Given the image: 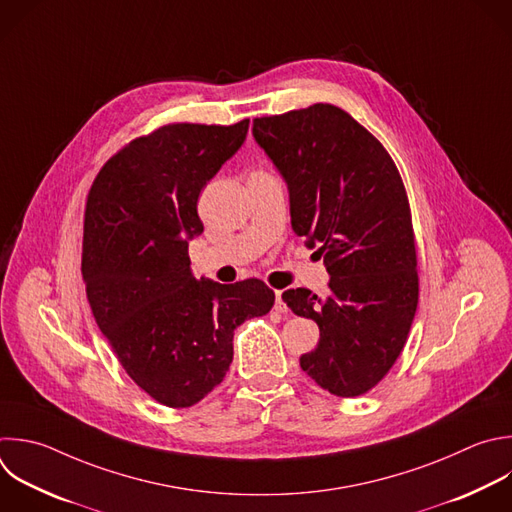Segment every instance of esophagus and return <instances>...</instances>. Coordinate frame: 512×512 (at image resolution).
I'll return each mask as SVG.
<instances>
[{
    "label": "esophagus",
    "mask_w": 512,
    "mask_h": 512,
    "mask_svg": "<svg viewBox=\"0 0 512 512\" xmlns=\"http://www.w3.org/2000/svg\"><path fill=\"white\" fill-rule=\"evenodd\" d=\"M275 311H279V313L287 311V305L283 301V291H275Z\"/></svg>",
    "instance_id": "esophagus-1"
}]
</instances>
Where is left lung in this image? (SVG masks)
I'll use <instances>...</instances> for the list:
<instances>
[{
    "mask_svg": "<svg viewBox=\"0 0 512 512\" xmlns=\"http://www.w3.org/2000/svg\"><path fill=\"white\" fill-rule=\"evenodd\" d=\"M253 136L287 183L293 231L317 245L329 273L323 299L303 287L283 293L319 327L299 366L335 396H362L402 354L418 307L402 177L382 142L333 104L255 118Z\"/></svg>",
    "mask_w": 512,
    "mask_h": 512,
    "instance_id": "1",
    "label": "left lung"
}]
</instances>
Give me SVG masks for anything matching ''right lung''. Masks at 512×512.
I'll use <instances>...</instances> for the list:
<instances>
[{
    "label": "right lung",
    "mask_w": 512,
    "mask_h": 512,
    "mask_svg": "<svg viewBox=\"0 0 512 512\" xmlns=\"http://www.w3.org/2000/svg\"><path fill=\"white\" fill-rule=\"evenodd\" d=\"M249 120L177 122L134 138L92 183L82 277L94 319L126 374L168 408H189L233 362V331L269 313L259 279H195L189 241L203 233V187L241 148Z\"/></svg>",
    "instance_id": "add662e5"
}]
</instances>
